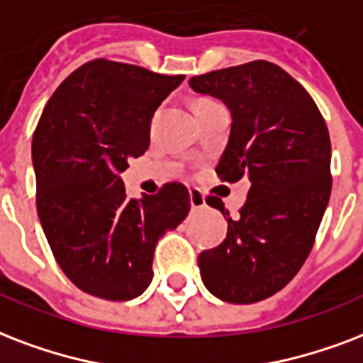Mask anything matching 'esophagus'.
Here are the masks:
<instances>
[{"instance_id": "esophagus-1", "label": "esophagus", "mask_w": 363, "mask_h": 363, "mask_svg": "<svg viewBox=\"0 0 363 363\" xmlns=\"http://www.w3.org/2000/svg\"><path fill=\"white\" fill-rule=\"evenodd\" d=\"M189 199H191V208H193V210H202V208L206 206L204 195H202L199 189H191L189 191Z\"/></svg>"}]
</instances>
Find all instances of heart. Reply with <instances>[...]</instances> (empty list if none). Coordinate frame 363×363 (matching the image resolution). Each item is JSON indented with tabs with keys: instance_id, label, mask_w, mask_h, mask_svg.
I'll return each instance as SVG.
<instances>
[{
	"instance_id": "1",
	"label": "heart",
	"mask_w": 363,
	"mask_h": 363,
	"mask_svg": "<svg viewBox=\"0 0 363 363\" xmlns=\"http://www.w3.org/2000/svg\"><path fill=\"white\" fill-rule=\"evenodd\" d=\"M212 100H199V102L195 104V108H201V106H206V104H210Z\"/></svg>"
}]
</instances>
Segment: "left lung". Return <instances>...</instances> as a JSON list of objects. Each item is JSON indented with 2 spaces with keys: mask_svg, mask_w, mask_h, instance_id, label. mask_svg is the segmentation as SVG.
I'll return each instance as SVG.
<instances>
[{
  "mask_svg": "<svg viewBox=\"0 0 363 363\" xmlns=\"http://www.w3.org/2000/svg\"><path fill=\"white\" fill-rule=\"evenodd\" d=\"M189 86L231 111L218 176L250 182L238 220L208 196L227 216V237L199 255L202 282L221 301H263L296 277L313 250L331 193L330 132L311 94L272 62L195 75Z\"/></svg>",
  "mask_w": 363,
  "mask_h": 363,
  "instance_id": "obj_1",
  "label": "left lung"
}]
</instances>
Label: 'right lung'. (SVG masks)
I'll use <instances>...</instances> for the list:
<instances>
[{"label":"right lung","instance_id":"obj_1","mask_svg":"<svg viewBox=\"0 0 363 363\" xmlns=\"http://www.w3.org/2000/svg\"><path fill=\"white\" fill-rule=\"evenodd\" d=\"M184 79L98 58L62 81L41 113L32 142L39 221L56 263L89 296H142L159 238L189 213L184 184L128 199L121 179L128 159L150 147L155 109Z\"/></svg>","mask_w":363,"mask_h":363}]
</instances>
